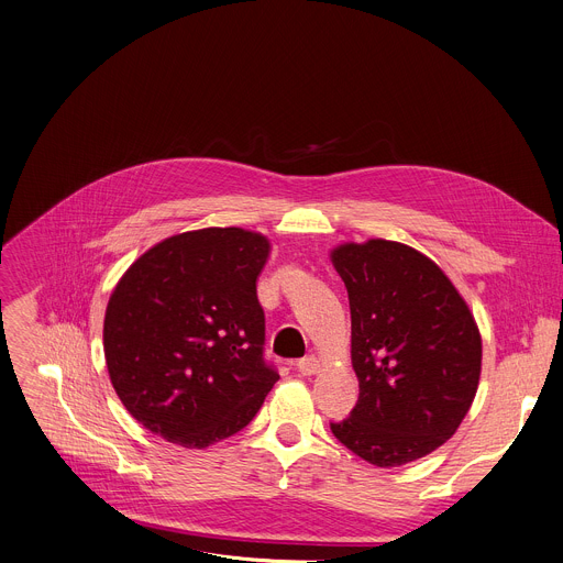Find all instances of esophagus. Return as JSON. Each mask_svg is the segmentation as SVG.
Here are the masks:
<instances>
[{
	"label": "esophagus",
	"mask_w": 563,
	"mask_h": 563,
	"mask_svg": "<svg viewBox=\"0 0 563 563\" xmlns=\"http://www.w3.org/2000/svg\"><path fill=\"white\" fill-rule=\"evenodd\" d=\"M318 367H320V361L313 354H309L296 363V369L300 376H313L318 372Z\"/></svg>",
	"instance_id": "34e87169"
}]
</instances>
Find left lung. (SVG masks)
<instances>
[{
	"label": "left lung",
	"instance_id": "8db88e82",
	"mask_svg": "<svg viewBox=\"0 0 563 563\" xmlns=\"http://www.w3.org/2000/svg\"><path fill=\"white\" fill-rule=\"evenodd\" d=\"M332 263L347 287L358 400L334 437L378 467L441 448L465 419L481 376V334L470 307L421 252L367 240Z\"/></svg>",
	"mask_w": 563,
	"mask_h": 563
}]
</instances>
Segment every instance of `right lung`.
<instances>
[{"label":"right lung","instance_id":"obj_1","mask_svg":"<svg viewBox=\"0 0 563 563\" xmlns=\"http://www.w3.org/2000/svg\"><path fill=\"white\" fill-rule=\"evenodd\" d=\"M269 240L240 227L172 235L115 285L104 358L129 415L183 448L250 426L278 372L265 363L256 280Z\"/></svg>","mask_w":563,"mask_h":563}]
</instances>
